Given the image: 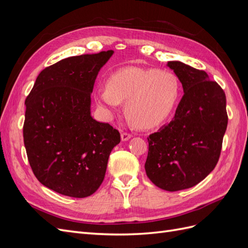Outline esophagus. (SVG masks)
<instances>
[{
  "instance_id": "34e87169",
  "label": "esophagus",
  "mask_w": 248,
  "mask_h": 248,
  "mask_svg": "<svg viewBox=\"0 0 248 248\" xmlns=\"http://www.w3.org/2000/svg\"><path fill=\"white\" fill-rule=\"evenodd\" d=\"M131 137H132L131 133H129V132H123V133L121 134V140H122L123 141H126V140H128Z\"/></svg>"
}]
</instances>
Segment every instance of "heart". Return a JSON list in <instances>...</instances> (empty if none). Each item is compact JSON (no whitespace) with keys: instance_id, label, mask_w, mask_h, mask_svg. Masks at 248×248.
I'll return each mask as SVG.
<instances>
[{"instance_id":"1","label":"heart","mask_w":248,"mask_h":248,"mask_svg":"<svg viewBox=\"0 0 248 248\" xmlns=\"http://www.w3.org/2000/svg\"><path fill=\"white\" fill-rule=\"evenodd\" d=\"M179 95L180 82L174 73L129 67L111 73L107 85L97 87L95 98L108 116L126 100L130 122L151 128L170 115Z\"/></svg>"}]
</instances>
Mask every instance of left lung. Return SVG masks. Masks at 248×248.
<instances>
[{
  "label": "left lung",
  "mask_w": 248,
  "mask_h": 248,
  "mask_svg": "<svg viewBox=\"0 0 248 248\" xmlns=\"http://www.w3.org/2000/svg\"><path fill=\"white\" fill-rule=\"evenodd\" d=\"M168 66L184 95L174 119L149 136L145 170L157 187L178 191L200 183L218 162L228 126L227 99L204 70L179 61Z\"/></svg>",
  "instance_id": "left-lung-1"
}]
</instances>
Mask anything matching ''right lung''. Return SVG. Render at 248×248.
Here are the masks:
<instances>
[{"mask_svg": "<svg viewBox=\"0 0 248 248\" xmlns=\"http://www.w3.org/2000/svg\"><path fill=\"white\" fill-rule=\"evenodd\" d=\"M114 54L66 58L37 77L26 99L24 142L38 181L63 196L87 198L101 185L111 150L121 138L91 116V93Z\"/></svg>", "mask_w": 248, "mask_h": 248, "instance_id": "1", "label": "right lung"}]
</instances>
